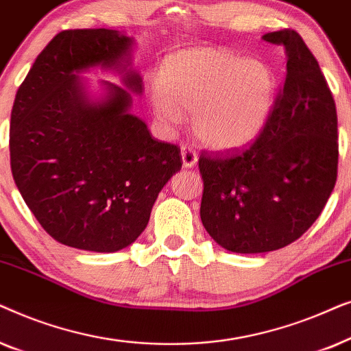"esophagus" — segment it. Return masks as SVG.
<instances>
[{
  "label": "esophagus",
  "instance_id": "34e87169",
  "mask_svg": "<svg viewBox=\"0 0 351 351\" xmlns=\"http://www.w3.org/2000/svg\"><path fill=\"white\" fill-rule=\"evenodd\" d=\"M182 161H184L185 167H193L198 162V153L193 147L182 145Z\"/></svg>",
  "mask_w": 351,
  "mask_h": 351
}]
</instances>
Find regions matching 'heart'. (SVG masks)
I'll return each instance as SVG.
<instances>
[{
  "mask_svg": "<svg viewBox=\"0 0 351 351\" xmlns=\"http://www.w3.org/2000/svg\"><path fill=\"white\" fill-rule=\"evenodd\" d=\"M276 102V75L267 62L215 47L167 57L152 89L156 117L166 124L191 113L195 136L217 150L252 143L267 128Z\"/></svg>",
  "mask_w": 351,
  "mask_h": 351,
  "instance_id": "b5f03b06",
  "label": "heart"
}]
</instances>
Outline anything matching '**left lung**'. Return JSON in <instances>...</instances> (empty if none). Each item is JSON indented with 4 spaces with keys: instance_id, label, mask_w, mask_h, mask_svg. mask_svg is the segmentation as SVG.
Listing matches in <instances>:
<instances>
[{
    "instance_id": "obj_1",
    "label": "left lung",
    "mask_w": 351,
    "mask_h": 351,
    "mask_svg": "<svg viewBox=\"0 0 351 351\" xmlns=\"http://www.w3.org/2000/svg\"><path fill=\"white\" fill-rule=\"evenodd\" d=\"M282 45L286 80L263 132L249 147L201 152V220L227 251L257 254L294 243L324 209L337 180V112L318 60L294 30Z\"/></svg>"
}]
</instances>
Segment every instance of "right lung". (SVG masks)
Listing matches in <instances>:
<instances>
[{
  "label": "right lung",
  "mask_w": 351,
  "mask_h": 351,
  "mask_svg": "<svg viewBox=\"0 0 351 351\" xmlns=\"http://www.w3.org/2000/svg\"><path fill=\"white\" fill-rule=\"evenodd\" d=\"M132 40L108 28L64 30L47 43L11 112V171L46 233L65 246L117 252L145 230L153 204L180 171V148L152 137L128 112L131 94L104 81L90 102L76 73L121 65ZM124 83L142 93L141 76Z\"/></svg>",
  "instance_id": "right-lung-1"
}]
</instances>
